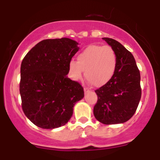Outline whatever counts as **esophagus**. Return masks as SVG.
<instances>
[{"label": "esophagus", "mask_w": 160, "mask_h": 160, "mask_svg": "<svg viewBox=\"0 0 160 160\" xmlns=\"http://www.w3.org/2000/svg\"><path fill=\"white\" fill-rule=\"evenodd\" d=\"M89 92H90V89H89V88H87V87H84V92H85V94H86V93Z\"/></svg>", "instance_id": "1"}]
</instances>
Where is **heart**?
<instances>
[{"mask_svg": "<svg viewBox=\"0 0 160 160\" xmlns=\"http://www.w3.org/2000/svg\"><path fill=\"white\" fill-rule=\"evenodd\" d=\"M78 62H69V71L73 79L85 78L94 86L101 87L111 80L115 74L117 58L114 49L110 46L89 45L77 57Z\"/></svg>", "mask_w": 160, "mask_h": 160, "instance_id": "obj_1", "label": "heart"}]
</instances>
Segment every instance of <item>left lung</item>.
<instances>
[{"label":"left lung","instance_id":"1","mask_svg":"<svg viewBox=\"0 0 160 160\" xmlns=\"http://www.w3.org/2000/svg\"><path fill=\"white\" fill-rule=\"evenodd\" d=\"M102 39L114 49L117 65L111 80L95 91L98 101L93 113L103 124L123 123L134 115L140 102V71L132 54L120 43L112 38Z\"/></svg>","mask_w":160,"mask_h":160}]
</instances>
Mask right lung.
I'll list each match as a JSON object with an SVG mask.
<instances>
[{"label": "right lung", "mask_w": 160, "mask_h": 160, "mask_svg": "<svg viewBox=\"0 0 160 160\" xmlns=\"http://www.w3.org/2000/svg\"><path fill=\"white\" fill-rule=\"evenodd\" d=\"M78 45L67 38L43 40L24 57L19 83L22 108L38 127L65 126L72 117L74 104L84 97L82 86L67 77Z\"/></svg>", "instance_id": "1"}]
</instances>
